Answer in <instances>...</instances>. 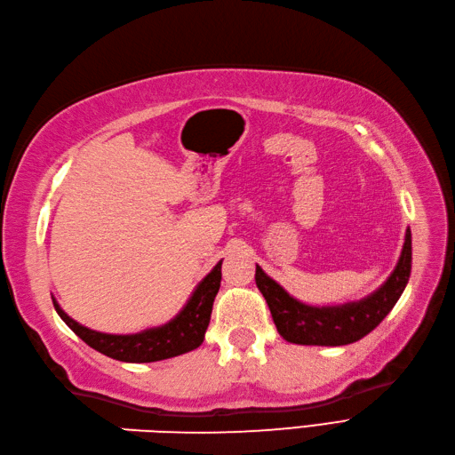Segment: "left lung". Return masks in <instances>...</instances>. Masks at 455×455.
Instances as JSON below:
<instances>
[{
	"label": "left lung",
	"mask_w": 455,
	"mask_h": 455,
	"mask_svg": "<svg viewBox=\"0 0 455 455\" xmlns=\"http://www.w3.org/2000/svg\"><path fill=\"white\" fill-rule=\"evenodd\" d=\"M411 275V230L405 228L402 253L394 271L375 292L339 306H309L255 265V284L267 299L278 334L299 346H346L377 329L400 299Z\"/></svg>",
	"instance_id": "left-lung-1"
}]
</instances>
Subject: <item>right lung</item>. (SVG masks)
<instances>
[{"instance_id":"add662e5","label":"right lung","mask_w":455,"mask_h":455,"mask_svg":"<svg viewBox=\"0 0 455 455\" xmlns=\"http://www.w3.org/2000/svg\"><path fill=\"white\" fill-rule=\"evenodd\" d=\"M220 265H223V259L202 278L184 307L171 321L140 332L111 334L92 331L68 317L53 296L52 299L57 315L90 347L98 349L100 354L108 357L126 361V363H151V361L182 355L202 346L209 319H212L213 301L220 286Z\"/></svg>"}]
</instances>
